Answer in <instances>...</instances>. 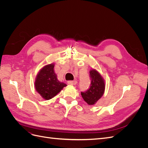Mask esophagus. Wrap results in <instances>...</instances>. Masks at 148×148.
<instances>
[{
    "instance_id": "34e87169",
    "label": "esophagus",
    "mask_w": 148,
    "mask_h": 148,
    "mask_svg": "<svg viewBox=\"0 0 148 148\" xmlns=\"http://www.w3.org/2000/svg\"><path fill=\"white\" fill-rule=\"evenodd\" d=\"M77 82L76 80H73V81H68V84L70 85H75L77 84Z\"/></svg>"
}]
</instances>
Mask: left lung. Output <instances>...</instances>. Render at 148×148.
I'll use <instances>...</instances> for the list:
<instances>
[{"label":"left lung","mask_w":148,"mask_h":148,"mask_svg":"<svg viewBox=\"0 0 148 148\" xmlns=\"http://www.w3.org/2000/svg\"><path fill=\"white\" fill-rule=\"evenodd\" d=\"M91 85L86 91L81 92L83 99L89 105H93L103 95L105 89V84L101 75L95 70L89 71Z\"/></svg>","instance_id":"1"}]
</instances>
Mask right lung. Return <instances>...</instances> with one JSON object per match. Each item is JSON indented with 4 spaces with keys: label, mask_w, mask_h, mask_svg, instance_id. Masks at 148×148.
<instances>
[{
    "label": "right lung",
    "mask_w": 148,
    "mask_h": 148,
    "mask_svg": "<svg viewBox=\"0 0 148 148\" xmlns=\"http://www.w3.org/2000/svg\"><path fill=\"white\" fill-rule=\"evenodd\" d=\"M53 67V64L43 67L38 74L35 81L36 89L46 100L52 99L66 86L58 80Z\"/></svg>",
    "instance_id": "right-lung-1"
}]
</instances>
